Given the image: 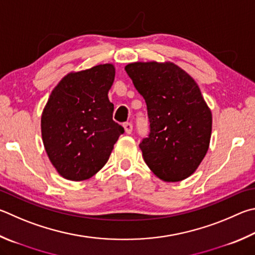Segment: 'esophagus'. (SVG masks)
<instances>
[{
    "mask_svg": "<svg viewBox=\"0 0 255 255\" xmlns=\"http://www.w3.org/2000/svg\"><path fill=\"white\" fill-rule=\"evenodd\" d=\"M124 128H125V131H126V133H128V135H130V133L132 132V124L131 123H125Z\"/></svg>",
    "mask_w": 255,
    "mask_h": 255,
    "instance_id": "obj_1",
    "label": "esophagus"
}]
</instances>
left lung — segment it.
<instances>
[{
    "label": "left lung",
    "instance_id": "obj_1",
    "mask_svg": "<svg viewBox=\"0 0 255 255\" xmlns=\"http://www.w3.org/2000/svg\"><path fill=\"white\" fill-rule=\"evenodd\" d=\"M147 105L149 136L142 157L157 177L179 182L191 176L208 150L212 113L195 80L173 62H133L125 67Z\"/></svg>",
    "mask_w": 255,
    "mask_h": 255
}]
</instances>
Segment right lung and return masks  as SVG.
<instances>
[{
  "label": "right lung",
  "mask_w": 255,
  "mask_h": 255,
  "mask_svg": "<svg viewBox=\"0 0 255 255\" xmlns=\"http://www.w3.org/2000/svg\"><path fill=\"white\" fill-rule=\"evenodd\" d=\"M112 63L70 72L51 92L41 116L43 145L57 172L69 180H86L104 167L124 128L113 120L108 91Z\"/></svg>",
  "instance_id": "add662e5"
}]
</instances>
